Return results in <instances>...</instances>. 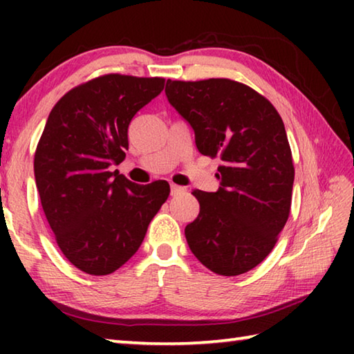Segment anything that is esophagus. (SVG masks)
<instances>
[{"label": "esophagus", "instance_id": "34e87169", "mask_svg": "<svg viewBox=\"0 0 354 354\" xmlns=\"http://www.w3.org/2000/svg\"><path fill=\"white\" fill-rule=\"evenodd\" d=\"M184 192V187H181V185H176V184H170V194L173 196H176L179 194H183Z\"/></svg>", "mask_w": 354, "mask_h": 354}]
</instances>
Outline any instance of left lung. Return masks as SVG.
Wrapping results in <instances>:
<instances>
[{"label": "left lung", "mask_w": 354, "mask_h": 354, "mask_svg": "<svg viewBox=\"0 0 354 354\" xmlns=\"http://www.w3.org/2000/svg\"><path fill=\"white\" fill-rule=\"evenodd\" d=\"M169 103L195 133L198 151L221 159L217 192L194 190L200 214L185 226L203 266L237 277L261 263L290 212L295 170L279 113L231 80L167 81Z\"/></svg>", "instance_id": "obj_1"}]
</instances>
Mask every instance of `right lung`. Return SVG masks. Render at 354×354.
Wrapping results in <instances>:
<instances>
[{
	"instance_id": "1",
	"label": "right lung",
	"mask_w": 354,
	"mask_h": 354,
	"mask_svg": "<svg viewBox=\"0 0 354 354\" xmlns=\"http://www.w3.org/2000/svg\"><path fill=\"white\" fill-rule=\"evenodd\" d=\"M164 84L100 76L65 93L46 120L34 158L41 207L64 256L88 274L128 262L169 198L167 181L140 185L109 170L124 159L131 120Z\"/></svg>"
}]
</instances>
